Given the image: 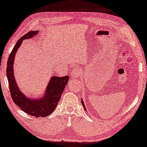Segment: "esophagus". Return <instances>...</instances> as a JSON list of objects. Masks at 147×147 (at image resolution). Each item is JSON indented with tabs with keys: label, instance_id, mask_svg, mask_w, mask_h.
<instances>
[{
	"label": "esophagus",
	"instance_id": "1",
	"mask_svg": "<svg viewBox=\"0 0 147 147\" xmlns=\"http://www.w3.org/2000/svg\"><path fill=\"white\" fill-rule=\"evenodd\" d=\"M80 74H81V71L79 68H74L72 69L71 74L72 77H74V78H78Z\"/></svg>",
	"mask_w": 147,
	"mask_h": 147
}]
</instances>
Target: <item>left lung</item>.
<instances>
[{
	"label": "left lung",
	"instance_id": "8db88e82",
	"mask_svg": "<svg viewBox=\"0 0 147 147\" xmlns=\"http://www.w3.org/2000/svg\"><path fill=\"white\" fill-rule=\"evenodd\" d=\"M81 103H82V105H83V107H85V110H86V108H85V104H84V103H83V100H81Z\"/></svg>",
	"mask_w": 147,
	"mask_h": 147
}]
</instances>
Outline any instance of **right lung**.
<instances>
[{
	"instance_id": "right-lung-1",
	"label": "right lung",
	"mask_w": 147,
	"mask_h": 147,
	"mask_svg": "<svg viewBox=\"0 0 147 147\" xmlns=\"http://www.w3.org/2000/svg\"><path fill=\"white\" fill-rule=\"evenodd\" d=\"M38 31H29L23 36L9 54L6 66V75L8 78L9 92L13 102L25 111L26 113L36 117H45L51 115L56 108L58 102L61 99V95L66 85L69 81V76L52 77L46 88L45 94L42 99L33 100L27 98L19 89L13 76V65L16 53L22 44L23 40L31 38L36 35Z\"/></svg>"
}]
</instances>
